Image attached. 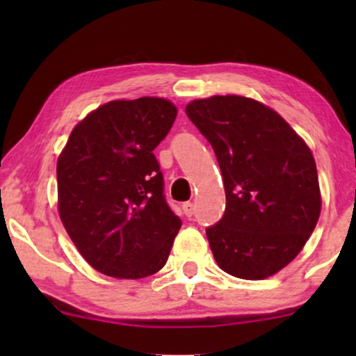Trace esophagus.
<instances>
[{
  "instance_id": "1",
  "label": "esophagus",
  "mask_w": 356,
  "mask_h": 356,
  "mask_svg": "<svg viewBox=\"0 0 356 356\" xmlns=\"http://www.w3.org/2000/svg\"><path fill=\"white\" fill-rule=\"evenodd\" d=\"M183 212L186 213V217H191L194 212V204L193 202H183Z\"/></svg>"
}]
</instances>
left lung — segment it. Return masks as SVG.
I'll return each instance as SVG.
<instances>
[{"label":"left lung","mask_w":356,"mask_h":356,"mask_svg":"<svg viewBox=\"0 0 356 356\" xmlns=\"http://www.w3.org/2000/svg\"><path fill=\"white\" fill-rule=\"evenodd\" d=\"M186 115L211 143L225 184V212L206 228L217 264L246 280L277 274L321 213L309 147L277 111L246 97L194 100Z\"/></svg>","instance_id":"8db88e82"}]
</instances>
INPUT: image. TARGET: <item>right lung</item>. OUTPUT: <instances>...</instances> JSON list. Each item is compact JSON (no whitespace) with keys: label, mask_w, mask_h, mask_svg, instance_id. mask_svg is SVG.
<instances>
[{"label":"right lung","mask_w":356,"mask_h":356,"mask_svg":"<svg viewBox=\"0 0 356 356\" xmlns=\"http://www.w3.org/2000/svg\"><path fill=\"white\" fill-rule=\"evenodd\" d=\"M157 97L113 100L72 129L58 159V211L77 251L102 274L143 279L165 266L181 220L154 155L177 118Z\"/></svg>","instance_id":"obj_1"}]
</instances>
